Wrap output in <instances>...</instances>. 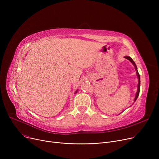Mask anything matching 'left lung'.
Masks as SVG:
<instances>
[{
    "instance_id": "8db88e82",
    "label": "left lung",
    "mask_w": 159,
    "mask_h": 159,
    "mask_svg": "<svg viewBox=\"0 0 159 159\" xmlns=\"http://www.w3.org/2000/svg\"><path fill=\"white\" fill-rule=\"evenodd\" d=\"M124 58H127V59H128L131 62H132V64L134 65V66H135V70H136V71H137V77H138V79H139V83H138V89H137V93H136V95H135V100H134V102H135L136 101V100H137V98H138V97H139V92H140V75H139V72H138V71H137V66H136V64H135V62L133 61V59L132 58L130 57H128V56H126V57H124Z\"/></svg>"
}]
</instances>
